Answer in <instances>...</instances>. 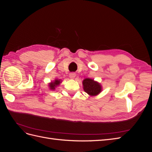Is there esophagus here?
Returning <instances> with one entry per match:
<instances>
[{"instance_id":"34e87169","label":"esophagus","mask_w":152,"mask_h":152,"mask_svg":"<svg viewBox=\"0 0 152 152\" xmlns=\"http://www.w3.org/2000/svg\"><path fill=\"white\" fill-rule=\"evenodd\" d=\"M69 76H70V77L71 78V79H74V78L76 76V74H75L74 72H72V73H70V74H69Z\"/></svg>"}]
</instances>
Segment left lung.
Masks as SVG:
<instances>
[{"instance_id": "obj_1", "label": "left lung", "mask_w": 152, "mask_h": 152, "mask_svg": "<svg viewBox=\"0 0 152 152\" xmlns=\"http://www.w3.org/2000/svg\"><path fill=\"white\" fill-rule=\"evenodd\" d=\"M84 90L91 96L98 94L102 91V86L97 82L91 79H86L83 80Z\"/></svg>"}]
</instances>
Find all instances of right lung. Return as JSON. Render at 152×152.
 Wrapping results in <instances>:
<instances>
[{"mask_svg":"<svg viewBox=\"0 0 152 152\" xmlns=\"http://www.w3.org/2000/svg\"><path fill=\"white\" fill-rule=\"evenodd\" d=\"M60 82H61L60 80H57V79L55 80L54 82H51V83L49 84L50 89L54 90L55 89V87H56L57 86H58L59 84H60Z\"/></svg>","mask_w":152,"mask_h":152,"instance_id":"right-lung-1","label":"right lung"}]
</instances>
